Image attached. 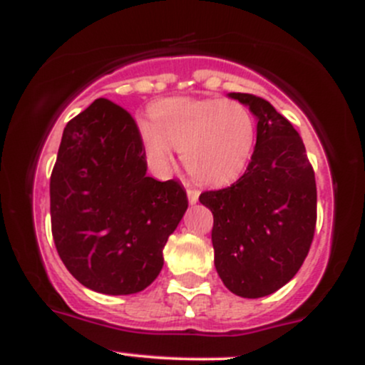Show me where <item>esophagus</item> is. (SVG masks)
<instances>
[{"mask_svg":"<svg viewBox=\"0 0 365 365\" xmlns=\"http://www.w3.org/2000/svg\"><path fill=\"white\" fill-rule=\"evenodd\" d=\"M187 197H188V202L195 204L199 200V190L195 188H187Z\"/></svg>","mask_w":365,"mask_h":365,"instance_id":"1","label":"esophagus"}]
</instances>
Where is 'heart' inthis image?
Returning a JSON list of instances; mask_svg holds the SVG:
<instances>
[{
	"mask_svg": "<svg viewBox=\"0 0 365 365\" xmlns=\"http://www.w3.org/2000/svg\"><path fill=\"white\" fill-rule=\"evenodd\" d=\"M153 121H140L145 149L166 165L171 149L197 182L223 185L240 177L252 158L255 120L245 104L223 99H166L153 110Z\"/></svg>",
	"mask_w": 365,
	"mask_h": 365,
	"instance_id": "heart-1",
	"label": "heart"
}]
</instances>
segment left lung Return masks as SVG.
Instances as JSON below:
<instances>
[{"mask_svg":"<svg viewBox=\"0 0 365 365\" xmlns=\"http://www.w3.org/2000/svg\"><path fill=\"white\" fill-rule=\"evenodd\" d=\"M257 118V140L233 185L202 192L211 209L215 266L230 292L259 299L287 284L311 249L317 190L305 145L266 99L230 92Z\"/></svg>","mask_w":365,"mask_h":365,"instance_id":"1","label":"left lung"}]
</instances>
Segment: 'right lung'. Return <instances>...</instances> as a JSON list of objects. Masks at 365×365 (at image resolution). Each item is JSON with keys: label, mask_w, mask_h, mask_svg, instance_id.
Instances as JSON below:
<instances>
[{"label": "right lung", "mask_w": 365, "mask_h": 365, "mask_svg": "<svg viewBox=\"0 0 365 365\" xmlns=\"http://www.w3.org/2000/svg\"><path fill=\"white\" fill-rule=\"evenodd\" d=\"M135 120L96 99L63 130L49 182L51 232L66 269L106 295L142 292L188 207L177 180L148 177Z\"/></svg>", "instance_id": "add662e5"}]
</instances>
